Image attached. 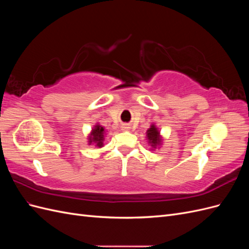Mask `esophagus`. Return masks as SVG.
I'll return each instance as SVG.
<instances>
[{"mask_svg": "<svg viewBox=\"0 0 249 249\" xmlns=\"http://www.w3.org/2000/svg\"><path fill=\"white\" fill-rule=\"evenodd\" d=\"M122 130H124V131H129V130H130V125L126 124H123V125H122Z\"/></svg>", "mask_w": 249, "mask_h": 249, "instance_id": "obj_1", "label": "esophagus"}]
</instances>
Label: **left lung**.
I'll return each instance as SVG.
<instances>
[{
	"instance_id": "left-lung-1",
	"label": "left lung",
	"mask_w": 249,
	"mask_h": 249,
	"mask_svg": "<svg viewBox=\"0 0 249 249\" xmlns=\"http://www.w3.org/2000/svg\"><path fill=\"white\" fill-rule=\"evenodd\" d=\"M146 140L148 145L150 146V150H155V149H159L163 145V136L161 135V131L159 130L155 124H150V126L146 131Z\"/></svg>"
}]
</instances>
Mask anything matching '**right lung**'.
Returning <instances> with one entry per match:
<instances>
[{"mask_svg": "<svg viewBox=\"0 0 249 249\" xmlns=\"http://www.w3.org/2000/svg\"><path fill=\"white\" fill-rule=\"evenodd\" d=\"M106 130L103 125H101L99 123H96L91 131L89 132L88 137H87V142L88 145H94L97 148H101L104 146V141L105 137H106Z\"/></svg>", "mask_w": 249, "mask_h": 249, "instance_id": "right-lung-1", "label": "right lung"}]
</instances>
